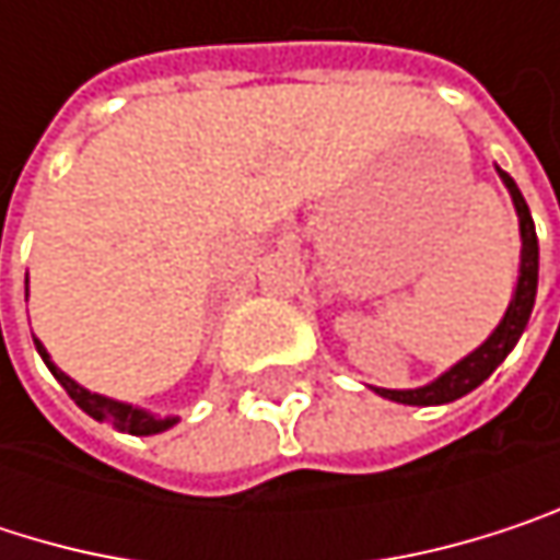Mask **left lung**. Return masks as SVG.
<instances>
[{
  "instance_id": "left-lung-1",
  "label": "left lung",
  "mask_w": 560,
  "mask_h": 560,
  "mask_svg": "<svg viewBox=\"0 0 560 560\" xmlns=\"http://www.w3.org/2000/svg\"><path fill=\"white\" fill-rule=\"evenodd\" d=\"M500 171V168H497ZM503 184L509 187V197L515 203L518 213V233H522V262H518V281H515V294L505 307L503 320L497 324V330L474 350L467 353L460 363H454L447 373H441L434 383L421 386V389H376L383 398L401 401V405H444L454 401L467 392H474L480 383H487L493 376V370L512 353V347L518 343L532 307H535V291H538V236H535V223L528 213V203L522 197V190L515 187V180L500 171Z\"/></svg>"
}]
</instances>
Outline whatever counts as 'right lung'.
<instances>
[{"label":"right lung","mask_w":560,"mask_h":560,"mask_svg":"<svg viewBox=\"0 0 560 560\" xmlns=\"http://www.w3.org/2000/svg\"><path fill=\"white\" fill-rule=\"evenodd\" d=\"M35 347H38L45 366L51 370V376H55L57 383L67 389V395H70L90 418L106 421V424H113V428H119V431H129V434H162V431H168L171 424H177L174 415L159 418V415H152V411H145V408H136V405H129V401H116V398H106V395H100V392L83 389V386L73 383L63 370H57L42 340H35Z\"/></svg>","instance_id":"add662e5"}]
</instances>
